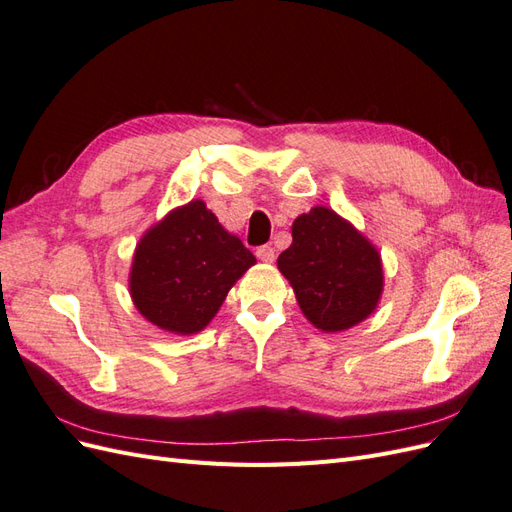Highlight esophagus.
Here are the masks:
<instances>
[{"mask_svg":"<svg viewBox=\"0 0 512 512\" xmlns=\"http://www.w3.org/2000/svg\"><path fill=\"white\" fill-rule=\"evenodd\" d=\"M256 258L262 262H273L275 260V250L271 245H262L256 250Z\"/></svg>","mask_w":512,"mask_h":512,"instance_id":"34e87169","label":"esophagus"}]
</instances>
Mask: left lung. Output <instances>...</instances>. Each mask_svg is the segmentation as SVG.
Wrapping results in <instances>:
<instances>
[{"label": "left lung", "mask_w": 512, "mask_h": 512, "mask_svg": "<svg viewBox=\"0 0 512 512\" xmlns=\"http://www.w3.org/2000/svg\"><path fill=\"white\" fill-rule=\"evenodd\" d=\"M303 316L322 333H342L376 312L384 290L378 247L329 207L292 222V245L277 258Z\"/></svg>", "instance_id": "obj_1"}]
</instances>
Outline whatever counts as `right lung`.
<instances>
[{
    "instance_id": "add662e5",
    "label": "right lung",
    "mask_w": 512,
    "mask_h": 512,
    "mask_svg": "<svg viewBox=\"0 0 512 512\" xmlns=\"http://www.w3.org/2000/svg\"><path fill=\"white\" fill-rule=\"evenodd\" d=\"M256 265L239 237L200 198L168 211L136 243L130 297L145 320L173 335L203 331L228 290Z\"/></svg>"
}]
</instances>
